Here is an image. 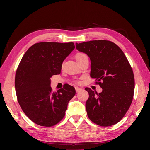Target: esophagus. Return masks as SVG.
Listing matches in <instances>:
<instances>
[{
	"mask_svg": "<svg viewBox=\"0 0 150 150\" xmlns=\"http://www.w3.org/2000/svg\"><path fill=\"white\" fill-rule=\"evenodd\" d=\"M82 90V88H79V87H75V91H76V92L77 93H79V92H80V91Z\"/></svg>",
	"mask_w": 150,
	"mask_h": 150,
	"instance_id": "obj_1",
	"label": "esophagus"
}]
</instances>
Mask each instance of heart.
<instances>
[{"label": "heart", "mask_w": 150, "mask_h": 150, "mask_svg": "<svg viewBox=\"0 0 150 150\" xmlns=\"http://www.w3.org/2000/svg\"><path fill=\"white\" fill-rule=\"evenodd\" d=\"M86 56H87V55L84 54V53H77V54L75 55V59L77 62V61L81 59V58L86 57Z\"/></svg>", "instance_id": "heart-1"}]
</instances>
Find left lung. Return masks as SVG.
<instances>
[{"instance_id":"8db88e82","label":"left lung","mask_w":150,"mask_h":150,"mask_svg":"<svg viewBox=\"0 0 150 150\" xmlns=\"http://www.w3.org/2000/svg\"><path fill=\"white\" fill-rule=\"evenodd\" d=\"M76 48L90 57L91 77L103 88L97 93L85 88L89 97L86 102L88 118L97 125L109 126L118 123L132 102L134 77L132 69L120 47L108 40H93Z\"/></svg>"}]
</instances>
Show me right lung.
<instances>
[{"label": "right lung", "instance_id": "right-lung-1", "mask_svg": "<svg viewBox=\"0 0 150 150\" xmlns=\"http://www.w3.org/2000/svg\"><path fill=\"white\" fill-rule=\"evenodd\" d=\"M74 49L73 42H40L22 57L15 76V89L20 107L33 122L50 127L64 117L75 89L66 84L52 92L50 78L60 74L63 62Z\"/></svg>", "mask_w": 150, "mask_h": 150}]
</instances>
